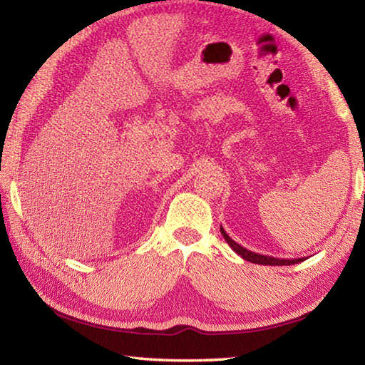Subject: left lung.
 I'll list each match as a JSON object with an SVG mask.
<instances>
[{
	"label": "left lung",
	"instance_id": "8db88e82",
	"mask_svg": "<svg viewBox=\"0 0 365 365\" xmlns=\"http://www.w3.org/2000/svg\"><path fill=\"white\" fill-rule=\"evenodd\" d=\"M220 233L224 235L225 242L230 245V248L235 252H237V255H240L243 259H246V261H250L252 264H261V265H292V264H298L301 261H304V257H299V259H279V257L259 255V252L246 250V248H243L242 245H238L237 242H233V240L225 233L224 228H222V225H220Z\"/></svg>",
	"mask_w": 365,
	"mask_h": 365
}]
</instances>
